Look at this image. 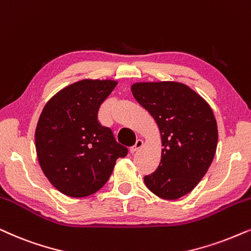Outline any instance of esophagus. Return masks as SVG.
<instances>
[{"mask_svg": "<svg viewBox=\"0 0 251 251\" xmlns=\"http://www.w3.org/2000/svg\"><path fill=\"white\" fill-rule=\"evenodd\" d=\"M143 145H144V141H143L142 138L137 139V141H136V143H135V145L130 148V152H131V153H135V152H137Z\"/></svg>", "mask_w": 251, "mask_h": 251, "instance_id": "34e87169", "label": "esophagus"}]
</instances>
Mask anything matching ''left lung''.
Wrapping results in <instances>:
<instances>
[{"label":"left lung","mask_w":251,"mask_h":251,"mask_svg":"<svg viewBox=\"0 0 251 251\" xmlns=\"http://www.w3.org/2000/svg\"><path fill=\"white\" fill-rule=\"evenodd\" d=\"M131 92L157 122L164 146L158 168L144 177L146 187L164 200H177L196 187L216 154L212 109L200 94L177 82L135 83Z\"/></svg>","instance_id":"8db88e82"}]
</instances>
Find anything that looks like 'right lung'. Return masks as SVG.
Instances as JSON below:
<instances>
[{
    "label": "right lung",
    "instance_id": "1",
    "mask_svg": "<svg viewBox=\"0 0 251 251\" xmlns=\"http://www.w3.org/2000/svg\"><path fill=\"white\" fill-rule=\"evenodd\" d=\"M118 85L112 79L70 84L45 105L35 129L39 164L51 184L70 197L97 193L116 159L128 154L112 130L98 121V110Z\"/></svg>",
    "mask_w": 251,
    "mask_h": 251
}]
</instances>
